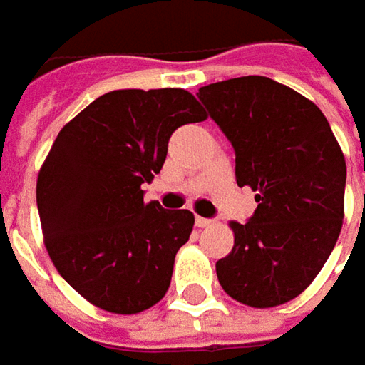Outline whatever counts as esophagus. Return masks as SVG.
I'll return each instance as SVG.
<instances>
[{
	"label": "esophagus",
	"instance_id": "1",
	"mask_svg": "<svg viewBox=\"0 0 365 365\" xmlns=\"http://www.w3.org/2000/svg\"><path fill=\"white\" fill-rule=\"evenodd\" d=\"M211 223H213V219H205V217H199V215L195 217V225H197V227H201V230H203V227H209Z\"/></svg>",
	"mask_w": 365,
	"mask_h": 365
}]
</instances>
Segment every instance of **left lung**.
Here are the masks:
<instances>
[{"instance_id": "obj_1", "label": "left lung", "mask_w": 365, "mask_h": 365, "mask_svg": "<svg viewBox=\"0 0 365 365\" xmlns=\"http://www.w3.org/2000/svg\"><path fill=\"white\" fill-rule=\"evenodd\" d=\"M197 97L235 150L237 187L256 211L232 221V252L215 264L221 288L247 307L299 297L321 272L344 225L345 158L323 111L268 77L201 87Z\"/></svg>"}]
</instances>
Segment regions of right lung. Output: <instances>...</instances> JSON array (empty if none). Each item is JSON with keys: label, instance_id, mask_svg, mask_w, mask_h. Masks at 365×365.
Segmentation results:
<instances>
[{"label": "right lung", "instance_id": "right-lung-1", "mask_svg": "<svg viewBox=\"0 0 365 365\" xmlns=\"http://www.w3.org/2000/svg\"><path fill=\"white\" fill-rule=\"evenodd\" d=\"M207 120L185 89H120L58 132L38 173L36 203L54 268L83 299L135 315L166 294L195 215L144 201L176 128Z\"/></svg>", "mask_w": 365, "mask_h": 365}]
</instances>
